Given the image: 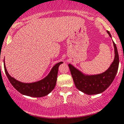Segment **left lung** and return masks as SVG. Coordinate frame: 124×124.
I'll list each match as a JSON object with an SVG mask.
<instances>
[{"label":"left lung","instance_id":"obj_1","mask_svg":"<svg viewBox=\"0 0 124 124\" xmlns=\"http://www.w3.org/2000/svg\"><path fill=\"white\" fill-rule=\"evenodd\" d=\"M110 37L111 35L107 31ZM115 48V59L108 70L103 73L95 76H86L69 64L70 72L76 87L79 91L87 95H94L102 93L112 84L115 78L119 67V55L117 47L113 42Z\"/></svg>","mask_w":124,"mask_h":124}]
</instances>
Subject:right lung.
I'll return each instance as SVG.
<instances>
[{
    "mask_svg": "<svg viewBox=\"0 0 124 124\" xmlns=\"http://www.w3.org/2000/svg\"><path fill=\"white\" fill-rule=\"evenodd\" d=\"M63 62H61L55 65L46 78L38 82L31 83H22L17 80L9 76L5 65L4 68L10 83L20 93L29 97H42L50 93L54 88L57 80L59 66Z\"/></svg>",
    "mask_w": 124,
    "mask_h": 124,
    "instance_id": "1",
    "label": "right lung"
}]
</instances>
